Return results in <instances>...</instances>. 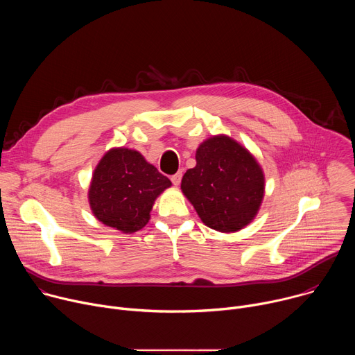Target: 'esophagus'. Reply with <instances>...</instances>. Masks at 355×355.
<instances>
[{
  "label": "esophagus",
  "instance_id": "1",
  "mask_svg": "<svg viewBox=\"0 0 355 355\" xmlns=\"http://www.w3.org/2000/svg\"><path fill=\"white\" fill-rule=\"evenodd\" d=\"M181 178H182V173H177V174H174V175L171 177V181H173V184H174L175 187H178L180 182H181Z\"/></svg>",
  "mask_w": 355,
  "mask_h": 355
}]
</instances>
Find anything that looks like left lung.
<instances>
[{
	"label": "left lung",
	"instance_id": "obj_1",
	"mask_svg": "<svg viewBox=\"0 0 355 355\" xmlns=\"http://www.w3.org/2000/svg\"><path fill=\"white\" fill-rule=\"evenodd\" d=\"M196 166L187 170L181 191L208 227L234 233L260 211L266 177L250 151L226 135H216L196 148Z\"/></svg>",
	"mask_w": 355,
	"mask_h": 355
}]
</instances>
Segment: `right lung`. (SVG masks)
Returning a JSON list of instances; mask_svg holds the SVG:
<instances>
[{"instance_id":"1","label":"right lung","mask_w":355,"mask_h":355,"mask_svg":"<svg viewBox=\"0 0 355 355\" xmlns=\"http://www.w3.org/2000/svg\"><path fill=\"white\" fill-rule=\"evenodd\" d=\"M171 181L137 150L114 147L96 164L88 189L92 215L125 234L143 229L157 196Z\"/></svg>"}]
</instances>
